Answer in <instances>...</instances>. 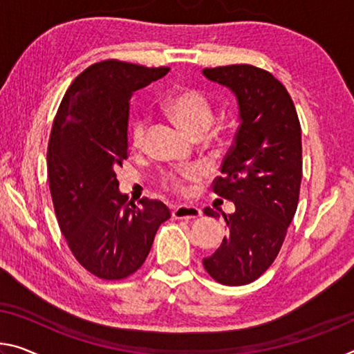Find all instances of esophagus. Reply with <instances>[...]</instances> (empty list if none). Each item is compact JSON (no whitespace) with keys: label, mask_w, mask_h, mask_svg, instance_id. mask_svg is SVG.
I'll return each mask as SVG.
<instances>
[{"label":"esophagus","mask_w":354,"mask_h":354,"mask_svg":"<svg viewBox=\"0 0 354 354\" xmlns=\"http://www.w3.org/2000/svg\"><path fill=\"white\" fill-rule=\"evenodd\" d=\"M200 216H201V209L197 206L179 205L173 209V217L175 218H198Z\"/></svg>","instance_id":"obj_1"}]
</instances>
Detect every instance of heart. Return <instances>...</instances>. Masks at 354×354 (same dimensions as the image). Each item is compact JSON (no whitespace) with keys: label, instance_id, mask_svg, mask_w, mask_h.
I'll return each mask as SVG.
<instances>
[{"label":"heart","instance_id":"obj_1","mask_svg":"<svg viewBox=\"0 0 354 354\" xmlns=\"http://www.w3.org/2000/svg\"><path fill=\"white\" fill-rule=\"evenodd\" d=\"M165 113L171 118L176 124L187 133L189 137H201L211 127L212 120H214V111L212 105L203 93L194 88L178 89L165 99L162 105ZM148 122L143 118H140L133 122L131 127V140L136 148H143L147 142ZM197 176V171L190 170L181 176L168 175L164 179V184L176 192H184L186 190V179H192Z\"/></svg>","mask_w":354,"mask_h":354}]
</instances>
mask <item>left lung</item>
I'll use <instances>...</instances> for the list:
<instances>
[{"label":"left lung","instance_id":"8db88e82","mask_svg":"<svg viewBox=\"0 0 354 354\" xmlns=\"http://www.w3.org/2000/svg\"><path fill=\"white\" fill-rule=\"evenodd\" d=\"M207 80L232 89L239 126L212 190L234 203L223 214L228 236L203 266L222 285H248L276 260L299 200L301 124L295 104L276 77L250 64L203 69ZM205 214H218L205 207Z\"/></svg>","mask_w":354,"mask_h":354}]
</instances>
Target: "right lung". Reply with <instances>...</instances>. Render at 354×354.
<instances>
[{
	"label": "right lung",
	"mask_w": 354,
	"mask_h": 354,
	"mask_svg": "<svg viewBox=\"0 0 354 354\" xmlns=\"http://www.w3.org/2000/svg\"><path fill=\"white\" fill-rule=\"evenodd\" d=\"M170 67L118 59L89 66L67 89L47 148L50 194L77 261L99 279L121 280L143 265L157 228L170 218L159 200L127 201L118 167L127 159L129 100Z\"/></svg>",
	"instance_id": "right-lung-1"
}]
</instances>
